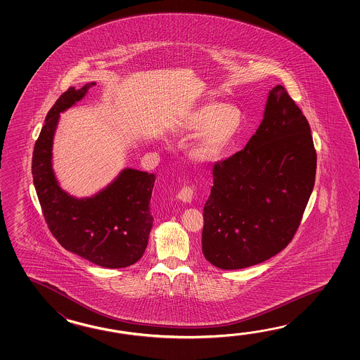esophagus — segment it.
Segmentation results:
<instances>
[{
  "mask_svg": "<svg viewBox=\"0 0 360 360\" xmlns=\"http://www.w3.org/2000/svg\"><path fill=\"white\" fill-rule=\"evenodd\" d=\"M193 193H194V189H193L191 185H184L183 188L179 191L177 197L181 199L183 202H191V198H193Z\"/></svg>",
  "mask_w": 360,
  "mask_h": 360,
  "instance_id": "1",
  "label": "esophagus"
}]
</instances>
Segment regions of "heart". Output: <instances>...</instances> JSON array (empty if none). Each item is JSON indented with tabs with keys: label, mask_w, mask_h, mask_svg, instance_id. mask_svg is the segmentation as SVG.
Segmentation results:
<instances>
[{
	"label": "heart",
	"mask_w": 360,
	"mask_h": 360,
	"mask_svg": "<svg viewBox=\"0 0 360 360\" xmlns=\"http://www.w3.org/2000/svg\"><path fill=\"white\" fill-rule=\"evenodd\" d=\"M243 124V113L234 104L220 105L214 101L193 109L184 117L180 130L197 131L194 155L202 161H212L231 144Z\"/></svg>",
	"instance_id": "obj_1"
}]
</instances>
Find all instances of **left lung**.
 Returning a JSON list of instances; mask_svg holds the SVG:
<instances>
[{
  "instance_id": "left-lung-1",
  "label": "left lung",
  "mask_w": 360,
  "mask_h": 360,
  "mask_svg": "<svg viewBox=\"0 0 360 360\" xmlns=\"http://www.w3.org/2000/svg\"><path fill=\"white\" fill-rule=\"evenodd\" d=\"M316 150L309 122L283 86L268 94L264 120L245 149L212 169L202 251L216 268L268 260L290 245L313 191Z\"/></svg>"
}]
</instances>
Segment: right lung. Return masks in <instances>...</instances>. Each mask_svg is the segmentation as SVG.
<instances>
[{"instance_id":"1","label":"right lung","mask_w":360,"mask_h":360,"mask_svg":"<svg viewBox=\"0 0 360 360\" xmlns=\"http://www.w3.org/2000/svg\"><path fill=\"white\" fill-rule=\"evenodd\" d=\"M95 82L69 87L49 110L34 144L32 175L47 228L61 247L103 268L130 266L141 259L153 226L149 210L155 176L123 169L115 183L92 198L76 199L60 189L51 169L59 113L82 99Z\"/></svg>"}]
</instances>
